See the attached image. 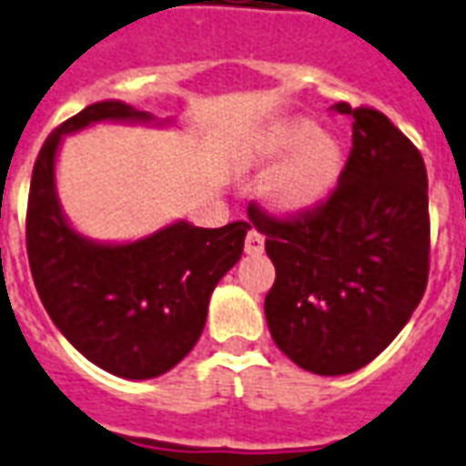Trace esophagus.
Listing matches in <instances>:
<instances>
[{
    "label": "esophagus",
    "instance_id": "34e87169",
    "mask_svg": "<svg viewBox=\"0 0 466 466\" xmlns=\"http://www.w3.org/2000/svg\"><path fill=\"white\" fill-rule=\"evenodd\" d=\"M244 249H247V254H251V257H257V254H261L264 251V234H259L257 229H251L249 234H247V242H244Z\"/></svg>",
    "mask_w": 466,
    "mask_h": 466
}]
</instances>
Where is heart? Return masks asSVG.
<instances>
[{"mask_svg": "<svg viewBox=\"0 0 466 466\" xmlns=\"http://www.w3.org/2000/svg\"><path fill=\"white\" fill-rule=\"evenodd\" d=\"M281 161L268 172L261 195L271 212L284 217L306 215L319 209L333 195L343 172V150L329 133L309 118L294 116L271 123L251 146L247 165L267 167Z\"/></svg>", "mask_w": 466, "mask_h": 466, "instance_id": "heart-1", "label": "heart"}]
</instances>
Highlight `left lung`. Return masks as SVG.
I'll list each match as a JSON object with an SVG mask.
<instances>
[{
    "label": "left lung",
    "instance_id": "8db88e82",
    "mask_svg": "<svg viewBox=\"0 0 466 466\" xmlns=\"http://www.w3.org/2000/svg\"><path fill=\"white\" fill-rule=\"evenodd\" d=\"M353 126L339 187L299 219L249 207L277 281L264 301L271 339L316 375L356 373L390 346L425 294L430 271L422 155L373 108L336 103Z\"/></svg>",
    "mask_w": 466,
    "mask_h": 466
}]
</instances>
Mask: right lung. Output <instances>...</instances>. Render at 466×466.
Instances as JSON below:
<instances>
[{
	"label": "right lung",
	"mask_w": 466,
	"mask_h": 466,
	"mask_svg": "<svg viewBox=\"0 0 466 466\" xmlns=\"http://www.w3.org/2000/svg\"><path fill=\"white\" fill-rule=\"evenodd\" d=\"M96 123L170 126L123 101H98L46 137L31 175L29 267L44 309L71 346L127 380L167 373L195 348L209 296L239 261L249 222L219 229L177 219L133 242H98L61 209L56 157L64 137Z\"/></svg>",
	"instance_id": "1"
}]
</instances>
